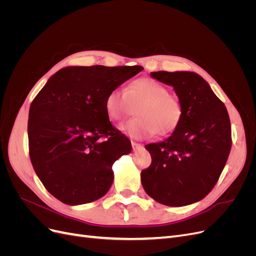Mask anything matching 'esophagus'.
I'll return each instance as SVG.
<instances>
[{
  "label": "esophagus",
  "mask_w": 256,
  "mask_h": 256,
  "mask_svg": "<svg viewBox=\"0 0 256 256\" xmlns=\"http://www.w3.org/2000/svg\"><path fill=\"white\" fill-rule=\"evenodd\" d=\"M131 145H132V150L136 152V150H140V148H142L143 147V145L142 144H140V143H136V142H134V141H131Z\"/></svg>",
  "instance_id": "obj_1"
}]
</instances>
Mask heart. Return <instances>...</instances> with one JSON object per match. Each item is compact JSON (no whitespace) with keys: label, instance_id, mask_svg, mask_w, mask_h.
<instances>
[{"label":"heart","instance_id":"obj_1","mask_svg":"<svg viewBox=\"0 0 256 256\" xmlns=\"http://www.w3.org/2000/svg\"><path fill=\"white\" fill-rule=\"evenodd\" d=\"M136 106V118L122 124L120 129L138 140L156 132L162 136L172 132L182 116L180 102L170 95L166 85L150 78L136 79L125 90L113 88L106 98V114L115 122L126 118Z\"/></svg>","mask_w":256,"mask_h":256}]
</instances>
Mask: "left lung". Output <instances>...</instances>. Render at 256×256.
<instances>
[{"instance_id":"left-lung-1","label":"left lung","mask_w":256,"mask_h":256,"mask_svg":"<svg viewBox=\"0 0 256 256\" xmlns=\"http://www.w3.org/2000/svg\"><path fill=\"white\" fill-rule=\"evenodd\" d=\"M150 76L172 85L182 116L171 136L145 146L152 164L141 173L143 188L166 206L196 203L212 190L228 161L232 147L228 110L198 74L161 70Z\"/></svg>"}]
</instances>
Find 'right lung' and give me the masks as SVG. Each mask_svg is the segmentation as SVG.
Here are the masks:
<instances>
[{"label": "right lung", "mask_w": 256, "mask_h": 256, "mask_svg": "<svg viewBox=\"0 0 256 256\" xmlns=\"http://www.w3.org/2000/svg\"><path fill=\"white\" fill-rule=\"evenodd\" d=\"M142 70V66L66 67L30 104V159L44 188L60 202L90 203L109 191L112 166L131 152V143L111 124L106 98Z\"/></svg>", "instance_id": "obj_1"}]
</instances>
